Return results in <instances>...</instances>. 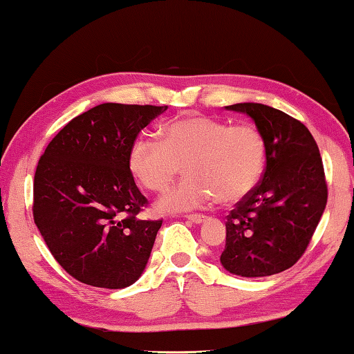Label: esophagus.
<instances>
[{
    "instance_id": "34e87169",
    "label": "esophagus",
    "mask_w": 354,
    "mask_h": 354,
    "mask_svg": "<svg viewBox=\"0 0 354 354\" xmlns=\"http://www.w3.org/2000/svg\"><path fill=\"white\" fill-rule=\"evenodd\" d=\"M187 219L191 221V222H194V224H202V222L205 221V216H203V214H188Z\"/></svg>"
}]
</instances>
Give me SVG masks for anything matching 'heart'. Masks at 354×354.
<instances>
[{"instance_id": "b5f03b06", "label": "heart", "mask_w": 354, "mask_h": 354, "mask_svg": "<svg viewBox=\"0 0 354 354\" xmlns=\"http://www.w3.org/2000/svg\"><path fill=\"white\" fill-rule=\"evenodd\" d=\"M266 161L261 133L209 116L189 115L161 127V140L141 135L129 167L142 187L163 193L183 165L187 178L158 202L161 212L199 208L213 194L222 203L243 199L257 187Z\"/></svg>"}]
</instances>
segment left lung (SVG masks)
<instances>
[{"label":"left lung","instance_id":"left-lung-1","mask_svg":"<svg viewBox=\"0 0 354 354\" xmlns=\"http://www.w3.org/2000/svg\"><path fill=\"white\" fill-rule=\"evenodd\" d=\"M227 110L252 118L266 146L261 182L227 216L221 264L233 275L280 274L299 261L325 212L328 189L317 142L305 124L257 102Z\"/></svg>","mask_w":354,"mask_h":354}]
</instances>
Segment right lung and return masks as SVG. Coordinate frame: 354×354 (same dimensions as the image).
Segmentation results:
<instances>
[{
  "mask_svg": "<svg viewBox=\"0 0 354 354\" xmlns=\"http://www.w3.org/2000/svg\"><path fill=\"white\" fill-rule=\"evenodd\" d=\"M166 110L99 104L68 122L39 160L34 222L55 261L80 283L122 289L146 269L163 221L136 218L147 199L129 152L141 129Z\"/></svg>",
  "mask_w": 354,
  "mask_h": 354,
  "instance_id": "add662e5",
  "label": "right lung"
}]
</instances>
